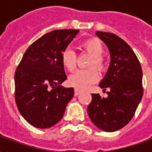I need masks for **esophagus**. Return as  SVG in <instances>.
Segmentation results:
<instances>
[{"mask_svg": "<svg viewBox=\"0 0 152 152\" xmlns=\"http://www.w3.org/2000/svg\"><path fill=\"white\" fill-rule=\"evenodd\" d=\"M80 94V90L76 89H75V96H78Z\"/></svg>", "mask_w": 152, "mask_h": 152, "instance_id": "1", "label": "esophagus"}]
</instances>
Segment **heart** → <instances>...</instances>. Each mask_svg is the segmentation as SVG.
<instances>
[{
  "mask_svg": "<svg viewBox=\"0 0 152 152\" xmlns=\"http://www.w3.org/2000/svg\"><path fill=\"white\" fill-rule=\"evenodd\" d=\"M83 50L92 55L89 60V66H95L96 68L102 72L106 68V60L102 56L104 48L102 42L98 38H90L85 40L81 45ZM61 60L63 66L72 72L76 66V56L74 51L71 49H66L62 53ZM94 67L88 69L78 70L72 74L68 79V83L71 86L77 89H85L99 80V74Z\"/></svg>",
  "mask_w": 152,
  "mask_h": 152,
  "instance_id": "heart-1",
  "label": "heart"
}]
</instances>
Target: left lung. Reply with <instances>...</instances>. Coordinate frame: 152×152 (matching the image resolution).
<instances>
[{"instance_id": "left-lung-1", "label": "left lung", "mask_w": 152, "mask_h": 152, "mask_svg": "<svg viewBox=\"0 0 152 152\" xmlns=\"http://www.w3.org/2000/svg\"><path fill=\"white\" fill-rule=\"evenodd\" d=\"M107 46L111 61L99 84L107 98L93 94L88 115L97 127L106 132L119 130L132 120L143 95L142 71L131 47L113 33L96 31Z\"/></svg>"}]
</instances>
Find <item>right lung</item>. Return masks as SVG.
I'll return each instance as SVG.
<instances>
[{
    "label": "right lung",
    "mask_w": 152,
    "mask_h": 152,
    "mask_svg": "<svg viewBox=\"0 0 152 152\" xmlns=\"http://www.w3.org/2000/svg\"><path fill=\"white\" fill-rule=\"evenodd\" d=\"M79 30H54L31 44L15 74V102L22 116L39 129L56 124L74 95L66 80L61 56Z\"/></svg>",
    "instance_id": "1"
}]
</instances>
